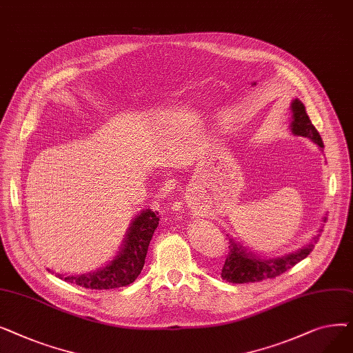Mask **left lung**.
<instances>
[{
	"label": "left lung",
	"instance_id": "left-lung-1",
	"mask_svg": "<svg viewBox=\"0 0 353 353\" xmlns=\"http://www.w3.org/2000/svg\"><path fill=\"white\" fill-rule=\"evenodd\" d=\"M292 133L296 136H303L316 143L319 147H323V141L318 130L312 124L305 105L298 99L292 103ZM322 232V229H321ZM318 237H313V242L306 245V248L277 259H256L254 256L246 253V250L240 246L233 239H230L229 253L225 261L223 269H221V279L230 283H250L261 282L265 279H273L281 276L290 268L301 261L313 250V243H316Z\"/></svg>",
	"mask_w": 353,
	"mask_h": 353
}]
</instances>
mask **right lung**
<instances>
[{
    "label": "right lung",
    "mask_w": 353,
    "mask_h": 353,
    "mask_svg": "<svg viewBox=\"0 0 353 353\" xmlns=\"http://www.w3.org/2000/svg\"><path fill=\"white\" fill-rule=\"evenodd\" d=\"M157 225L159 213H154L150 209L144 210L134 219L132 228L128 229V233L124 239V248L119 256H116L114 261H111L105 268L94 273L67 277L59 274V277L81 288L97 290L123 288L133 283L144 266L147 249Z\"/></svg>",
    "instance_id": "1"
}]
</instances>
